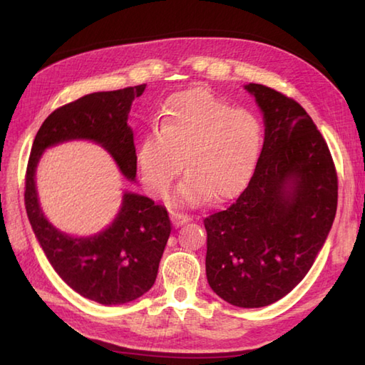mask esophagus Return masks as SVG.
<instances>
[{"label":"esophagus","instance_id":"esophagus-1","mask_svg":"<svg viewBox=\"0 0 365 365\" xmlns=\"http://www.w3.org/2000/svg\"><path fill=\"white\" fill-rule=\"evenodd\" d=\"M170 218H173L174 226H183V224H187L191 218L187 213H180V212H170Z\"/></svg>","mask_w":365,"mask_h":365}]
</instances>
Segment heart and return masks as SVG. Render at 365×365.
<instances>
[{
  "mask_svg": "<svg viewBox=\"0 0 365 365\" xmlns=\"http://www.w3.org/2000/svg\"><path fill=\"white\" fill-rule=\"evenodd\" d=\"M263 131L257 115L232 108L208 89H190L168 100L160 128L152 127L138 147L143 182L165 195L182 165L188 173L174 199L200 205L242 191L262 152ZM185 163H182V155Z\"/></svg>",
  "mask_w": 365,
  "mask_h": 365,
  "instance_id": "obj_1",
  "label": "heart"
}]
</instances>
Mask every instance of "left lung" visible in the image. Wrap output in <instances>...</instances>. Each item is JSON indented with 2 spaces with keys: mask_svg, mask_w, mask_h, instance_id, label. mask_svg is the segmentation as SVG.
<instances>
[{
  "mask_svg": "<svg viewBox=\"0 0 365 365\" xmlns=\"http://www.w3.org/2000/svg\"><path fill=\"white\" fill-rule=\"evenodd\" d=\"M245 89L263 113L262 153L245 191L204 226L212 290L251 309L284 298L314 265L336 216L337 173L304 108L263 84Z\"/></svg>",
  "mask_w": 365,
  "mask_h": 365,
  "instance_id": "1",
  "label": "left lung"
}]
</instances>
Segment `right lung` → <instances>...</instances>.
I'll list each match as a JSON object with an SVG mask.
<instances>
[{
    "label": "right lung",
    "mask_w": 365,
    "mask_h": 365,
    "mask_svg": "<svg viewBox=\"0 0 365 365\" xmlns=\"http://www.w3.org/2000/svg\"><path fill=\"white\" fill-rule=\"evenodd\" d=\"M145 84L94 92L54 110L34 138L25 177V207L38 245L61 279L81 297L105 306L130 302L152 289L170 235L165 207L125 192L115 220L100 234L71 237L53 227L38 205L36 168L45 149L72 139H89L111 153L120 173L136 177L133 131L127 125L133 100Z\"/></svg>",
    "instance_id": "obj_1"
}]
</instances>
